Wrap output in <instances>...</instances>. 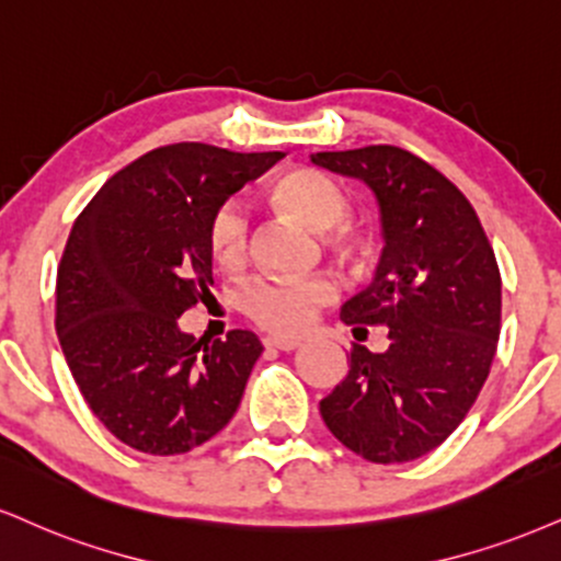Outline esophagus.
<instances>
[{"mask_svg": "<svg viewBox=\"0 0 561 561\" xmlns=\"http://www.w3.org/2000/svg\"><path fill=\"white\" fill-rule=\"evenodd\" d=\"M263 345L268 350H282V353H293V350L300 347L298 340H289V336H266Z\"/></svg>", "mask_w": 561, "mask_h": 561, "instance_id": "obj_1", "label": "esophagus"}]
</instances>
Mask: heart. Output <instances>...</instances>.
Listing matches in <instances>:
<instances>
[{"instance_id": "heart-1", "label": "heart", "mask_w": 561, "mask_h": 561, "mask_svg": "<svg viewBox=\"0 0 561 561\" xmlns=\"http://www.w3.org/2000/svg\"><path fill=\"white\" fill-rule=\"evenodd\" d=\"M268 204L313 229H331L334 251L347 261L366 253V238L350 225L347 195L332 178L310 167H295L268 182ZM206 245L211 259L227 272L245 266L251 251V219L240 201L227 198L214 208L206 225ZM336 298V282L329 274L263 276L245 287L242 310L248 319L274 334H300L323 306Z\"/></svg>"}]
</instances>
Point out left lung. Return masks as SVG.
I'll return each mask as SVG.
<instances>
[{
  "label": "left lung",
  "instance_id": "1",
  "mask_svg": "<svg viewBox=\"0 0 561 561\" xmlns=\"http://www.w3.org/2000/svg\"><path fill=\"white\" fill-rule=\"evenodd\" d=\"M310 161L366 182L387 242L376 279L340 319L366 334L381 323L389 347L353 342L321 417L363 460H417L460 426L491 370L502 329L494 248L460 187L404 148L321 151Z\"/></svg>",
  "mask_w": 561,
  "mask_h": 561
}]
</instances>
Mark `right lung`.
<instances>
[{
	"instance_id": "obj_1",
	"label": "right lung",
	"mask_w": 561,
	"mask_h": 561,
	"mask_svg": "<svg viewBox=\"0 0 561 561\" xmlns=\"http://www.w3.org/2000/svg\"><path fill=\"white\" fill-rule=\"evenodd\" d=\"M285 153L208 144L153 148L93 195L57 268L59 345L106 431L146 455H185L240 408L259 336L204 345L178 319L206 300L208 216Z\"/></svg>"
}]
</instances>
